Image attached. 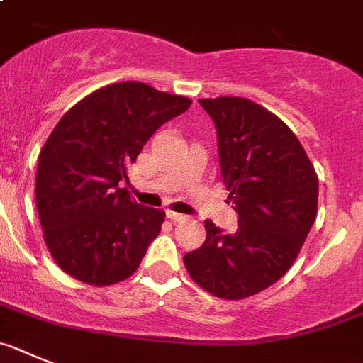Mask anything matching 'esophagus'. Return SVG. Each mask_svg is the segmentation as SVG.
Returning <instances> with one entry per match:
<instances>
[{
  "mask_svg": "<svg viewBox=\"0 0 363 363\" xmlns=\"http://www.w3.org/2000/svg\"><path fill=\"white\" fill-rule=\"evenodd\" d=\"M166 216H168V219H172V220H186V219H188V216H184V213L172 212V210H168V212H166Z\"/></svg>",
  "mask_w": 363,
  "mask_h": 363,
  "instance_id": "34e87169",
  "label": "esophagus"
}]
</instances>
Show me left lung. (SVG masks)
<instances>
[{
    "mask_svg": "<svg viewBox=\"0 0 363 363\" xmlns=\"http://www.w3.org/2000/svg\"><path fill=\"white\" fill-rule=\"evenodd\" d=\"M216 124L220 175L238 212L228 234L204 223L206 241L184 256L204 291L242 299L285 276L316 219L318 177L289 125L239 96L201 99Z\"/></svg>",
    "mask_w": 363,
    "mask_h": 363,
    "instance_id": "left-lung-1",
    "label": "left lung"
}]
</instances>
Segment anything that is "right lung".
Listing matches in <instances>:
<instances>
[{
  "instance_id": "1",
  "label": "right lung",
  "mask_w": 363,
  "mask_h": 363,
  "mask_svg": "<svg viewBox=\"0 0 363 363\" xmlns=\"http://www.w3.org/2000/svg\"><path fill=\"white\" fill-rule=\"evenodd\" d=\"M191 100L143 82L94 91L65 113L38 157L36 206L50 256L87 285L124 281L159 235L166 213L118 182L147 138Z\"/></svg>"
}]
</instances>
